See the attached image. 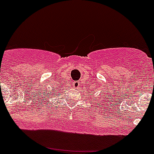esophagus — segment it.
Instances as JSON below:
<instances>
[{
	"label": "esophagus",
	"mask_w": 154,
	"mask_h": 154,
	"mask_svg": "<svg viewBox=\"0 0 154 154\" xmlns=\"http://www.w3.org/2000/svg\"><path fill=\"white\" fill-rule=\"evenodd\" d=\"M73 87L74 88H75V89H78V88H79V86L81 85H80V82H73Z\"/></svg>",
	"instance_id": "34e87169"
}]
</instances>
